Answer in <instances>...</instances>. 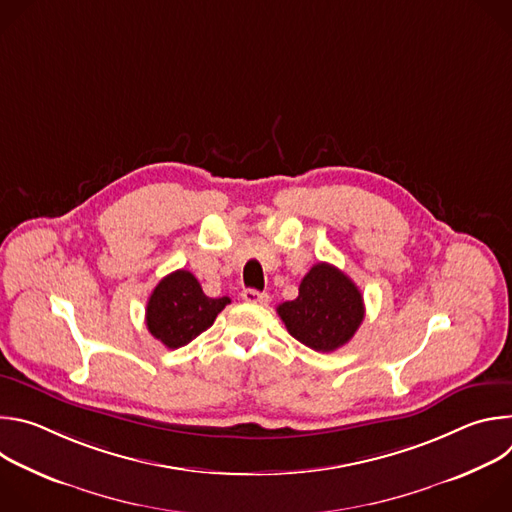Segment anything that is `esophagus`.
<instances>
[{
  "label": "esophagus",
  "mask_w": 512,
  "mask_h": 512,
  "mask_svg": "<svg viewBox=\"0 0 512 512\" xmlns=\"http://www.w3.org/2000/svg\"><path fill=\"white\" fill-rule=\"evenodd\" d=\"M241 298L249 304H265L269 300L267 294H261V291H257V289H243Z\"/></svg>",
  "instance_id": "34e87169"
}]
</instances>
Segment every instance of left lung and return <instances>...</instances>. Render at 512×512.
Here are the masks:
<instances>
[{
  "label": "left lung",
  "mask_w": 512,
  "mask_h": 512,
  "mask_svg": "<svg viewBox=\"0 0 512 512\" xmlns=\"http://www.w3.org/2000/svg\"><path fill=\"white\" fill-rule=\"evenodd\" d=\"M287 332L316 352L344 346L364 318L356 283L330 263L314 265L300 283V296L277 306Z\"/></svg>",
  "instance_id": "8db88e82"
}]
</instances>
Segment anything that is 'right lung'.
I'll return each instance as SVG.
<instances>
[{
  "instance_id": "right-lung-1",
  "label": "right lung",
  "mask_w": 512,
  "mask_h": 512,
  "mask_svg": "<svg viewBox=\"0 0 512 512\" xmlns=\"http://www.w3.org/2000/svg\"><path fill=\"white\" fill-rule=\"evenodd\" d=\"M231 298H208L198 279L184 269L166 275L152 291L145 324L166 348H180L212 326Z\"/></svg>"
}]
</instances>
